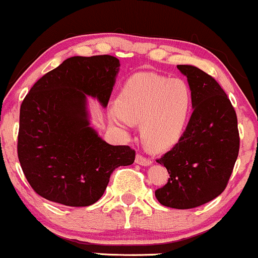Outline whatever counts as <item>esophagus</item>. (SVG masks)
I'll return each instance as SVG.
<instances>
[{"label":"esophagus","instance_id":"esophagus-1","mask_svg":"<svg viewBox=\"0 0 258 258\" xmlns=\"http://www.w3.org/2000/svg\"><path fill=\"white\" fill-rule=\"evenodd\" d=\"M136 163H137L138 165L148 166V165H151V164H152V160L151 159H147V158H144L143 155L137 154V155H136Z\"/></svg>","mask_w":258,"mask_h":258}]
</instances>
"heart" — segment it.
<instances>
[{"label":"heart","mask_w":258,"mask_h":258,"mask_svg":"<svg viewBox=\"0 0 258 258\" xmlns=\"http://www.w3.org/2000/svg\"><path fill=\"white\" fill-rule=\"evenodd\" d=\"M194 106V93L186 81L155 73H138L123 84L109 118L121 128L141 123L143 144L164 152L179 142Z\"/></svg>","instance_id":"obj_1"}]
</instances>
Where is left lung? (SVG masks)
I'll list each match as a JSON object with an SVG mask.
<instances>
[{
    "label": "left lung",
    "mask_w": 258,
    "mask_h": 258,
    "mask_svg": "<svg viewBox=\"0 0 258 258\" xmlns=\"http://www.w3.org/2000/svg\"><path fill=\"white\" fill-rule=\"evenodd\" d=\"M177 70L194 93V112L179 142L157 160L170 177L155 197L165 207L189 209L224 191L240 138L236 112L216 79L191 64H177Z\"/></svg>",
    "instance_id": "1"
}]
</instances>
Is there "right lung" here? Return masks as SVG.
Returning a JSON list of instances; mask_svg holds the SVG:
<instances>
[{
  "mask_svg": "<svg viewBox=\"0 0 258 258\" xmlns=\"http://www.w3.org/2000/svg\"><path fill=\"white\" fill-rule=\"evenodd\" d=\"M118 71L114 56H73L42 76L24 98L18 159L39 196L87 207L103 196L116 168L134 164V149L106 143L88 112V97L107 106Z\"/></svg>",
  "mask_w": 258,
  "mask_h": 258,
  "instance_id": "1",
  "label": "right lung"
}]
</instances>
